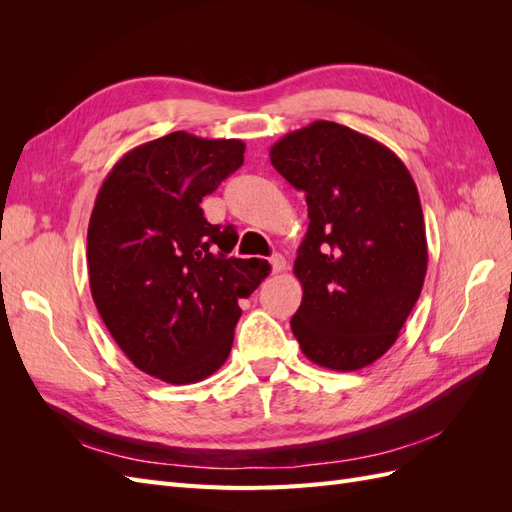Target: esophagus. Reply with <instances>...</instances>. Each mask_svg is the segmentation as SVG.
I'll return each mask as SVG.
<instances>
[{"label": "esophagus", "instance_id": "esophagus-1", "mask_svg": "<svg viewBox=\"0 0 512 512\" xmlns=\"http://www.w3.org/2000/svg\"><path fill=\"white\" fill-rule=\"evenodd\" d=\"M269 262H271V269H273V273H282V271H286V260H284V256H282V254H273V256L269 258Z\"/></svg>", "mask_w": 512, "mask_h": 512}]
</instances>
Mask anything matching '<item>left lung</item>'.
I'll return each instance as SVG.
<instances>
[{"mask_svg":"<svg viewBox=\"0 0 512 512\" xmlns=\"http://www.w3.org/2000/svg\"><path fill=\"white\" fill-rule=\"evenodd\" d=\"M269 156L307 200L292 333L320 367H367L395 344L423 290L427 239L414 179L389 147L335 121L286 134Z\"/></svg>","mask_w":512,"mask_h":512,"instance_id":"1","label":"left lung"}]
</instances>
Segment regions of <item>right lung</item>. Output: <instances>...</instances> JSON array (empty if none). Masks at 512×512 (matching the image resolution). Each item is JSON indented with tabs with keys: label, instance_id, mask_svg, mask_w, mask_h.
Masks as SVG:
<instances>
[{
	"label": "right lung",
	"instance_id": "1",
	"mask_svg": "<svg viewBox=\"0 0 512 512\" xmlns=\"http://www.w3.org/2000/svg\"><path fill=\"white\" fill-rule=\"evenodd\" d=\"M237 138L173 132L128 151L106 175L87 228L91 297L128 359L170 384L205 380L228 359L269 262L228 256L232 226L203 196L243 164Z\"/></svg>",
	"mask_w": 512,
	"mask_h": 512
}]
</instances>
